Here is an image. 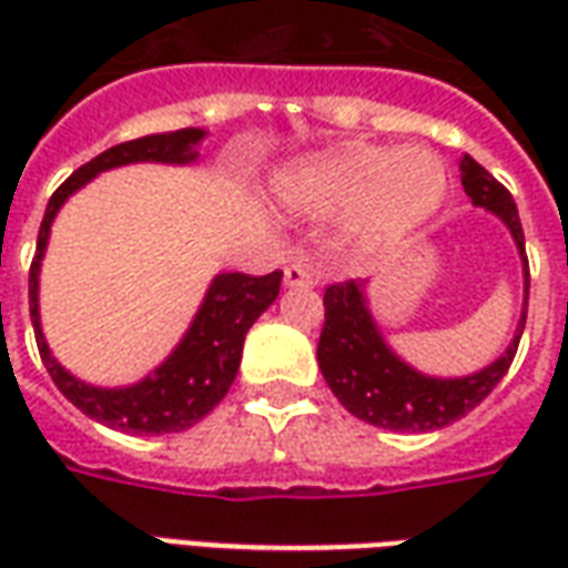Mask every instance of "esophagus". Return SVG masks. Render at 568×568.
<instances>
[{
  "label": "esophagus",
  "mask_w": 568,
  "mask_h": 568,
  "mask_svg": "<svg viewBox=\"0 0 568 568\" xmlns=\"http://www.w3.org/2000/svg\"><path fill=\"white\" fill-rule=\"evenodd\" d=\"M283 283L288 288H313L316 285V276L307 271V267H301V264H288L283 273Z\"/></svg>",
  "instance_id": "esophagus-1"
}]
</instances>
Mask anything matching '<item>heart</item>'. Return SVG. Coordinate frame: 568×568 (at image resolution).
Instances as JSON below:
<instances>
[{
	"instance_id": "obj_1",
	"label": "heart",
	"mask_w": 568,
	"mask_h": 568,
	"mask_svg": "<svg viewBox=\"0 0 568 568\" xmlns=\"http://www.w3.org/2000/svg\"><path fill=\"white\" fill-rule=\"evenodd\" d=\"M447 194V163L426 145L383 149L349 142L283 166L273 197L292 219L344 215V243L383 252L428 222Z\"/></svg>"
}]
</instances>
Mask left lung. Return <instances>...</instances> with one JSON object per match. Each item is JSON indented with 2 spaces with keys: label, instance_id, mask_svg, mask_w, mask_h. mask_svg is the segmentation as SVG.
I'll return each instance as SVG.
<instances>
[{
  "label": "left lung",
  "instance_id": "obj_1",
  "mask_svg": "<svg viewBox=\"0 0 568 568\" xmlns=\"http://www.w3.org/2000/svg\"><path fill=\"white\" fill-rule=\"evenodd\" d=\"M463 187L475 206L493 212L514 236V246L524 261V310L508 349L487 368L465 374V377H432L386 344V337L371 316L368 283L332 285L325 288V325H322L320 368L325 383L332 386L337 402L371 426L389 432H432L444 428L475 410L487 398L496 383L508 374L526 325L529 304V261L524 248V227L508 187L499 185L493 175L465 154L459 161Z\"/></svg>",
  "mask_w": 568,
  "mask_h": 568
}]
</instances>
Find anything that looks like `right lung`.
I'll return each mask as SVG.
<instances>
[{
	"label": "right lung",
	"mask_w": 568,
	"mask_h": 568,
	"mask_svg": "<svg viewBox=\"0 0 568 568\" xmlns=\"http://www.w3.org/2000/svg\"><path fill=\"white\" fill-rule=\"evenodd\" d=\"M206 136V130L185 128L173 133H151L140 140L121 142L97 154L93 161L79 166L63 185L57 187L54 197L48 200L36 258L30 267V320L36 328V344L42 356L44 368L57 383V389L67 395L81 414H88L97 423H103L118 432L133 435H170L185 432L194 423L210 414L212 407L222 402L243 358V341L246 332L255 325L264 310L271 307L280 295L283 271H273L267 276H246V273H219L200 301L194 320L175 344L170 356L161 365L149 371L133 386H91L69 374L51 353V346L42 334V316H39V273H42L44 248L51 236L57 212L79 187L97 179L105 170L128 166V163H173L185 166L200 158L197 145Z\"/></svg>",
	"instance_id": "obj_1"
}]
</instances>
